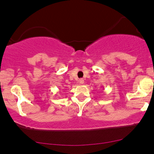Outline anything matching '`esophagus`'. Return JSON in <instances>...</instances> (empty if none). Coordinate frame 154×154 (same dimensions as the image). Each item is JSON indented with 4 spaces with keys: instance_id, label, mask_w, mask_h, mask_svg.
<instances>
[{
    "instance_id": "34e87169",
    "label": "esophagus",
    "mask_w": 154,
    "mask_h": 154,
    "mask_svg": "<svg viewBox=\"0 0 154 154\" xmlns=\"http://www.w3.org/2000/svg\"><path fill=\"white\" fill-rule=\"evenodd\" d=\"M79 83L81 84V85H83L84 83V80L83 79H80L79 80Z\"/></svg>"
}]
</instances>
